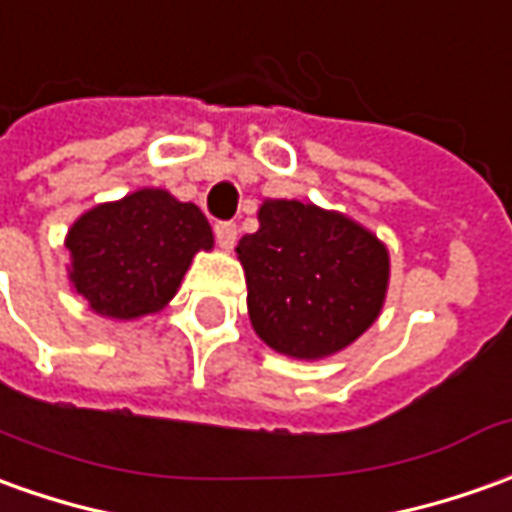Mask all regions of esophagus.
<instances>
[{"label": "esophagus", "instance_id": "esophagus-1", "mask_svg": "<svg viewBox=\"0 0 512 512\" xmlns=\"http://www.w3.org/2000/svg\"><path fill=\"white\" fill-rule=\"evenodd\" d=\"M214 234H217V242H220L222 250H231L236 245V225L234 222H217L214 225Z\"/></svg>", "mask_w": 512, "mask_h": 512}]
</instances>
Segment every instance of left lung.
<instances>
[{
    "instance_id": "obj_1",
    "label": "left lung",
    "mask_w": 512,
    "mask_h": 512,
    "mask_svg": "<svg viewBox=\"0 0 512 512\" xmlns=\"http://www.w3.org/2000/svg\"><path fill=\"white\" fill-rule=\"evenodd\" d=\"M236 256L245 270L253 331L278 354L331 357L382 312L390 253L340 211L264 200L259 231L239 239Z\"/></svg>"
}]
</instances>
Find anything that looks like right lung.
Segmentation results:
<instances>
[{"instance_id": "add662e5", "label": "right lung", "mask_w": 512, "mask_h": 512, "mask_svg": "<svg viewBox=\"0 0 512 512\" xmlns=\"http://www.w3.org/2000/svg\"><path fill=\"white\" fill-rule=\"evenodd\" d=\"M69 281L88 309L136 320L164 309L200 250L214 248L209 220L167 189H139L80 214L66 234Z\"/></svg>"}]
</instances>
